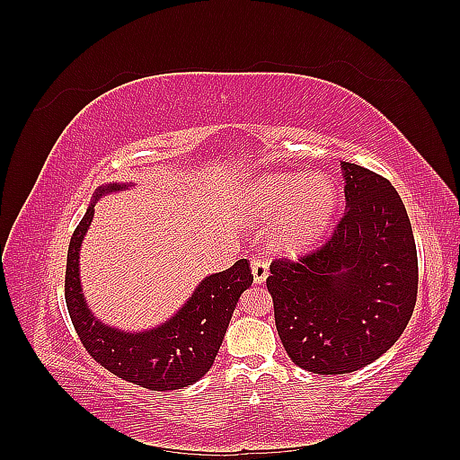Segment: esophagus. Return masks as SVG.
Wrapping results in <instances>:
<instances>
[{"instance_id":"esophagus-1","label":"esophagus","mask_w":460,"mask_h":460,"mask_svg":"<svg viewBox=\"0 0 460 460\" xmlns=\"http://www.w3.org/2000/svg\"><path fill=\"white\" fill-rule=\"evenodd\" d=\"M252 272H253L255 284H262L269 276V261L262 257H253L252 259Z\"/></svg>"}]
</instances>
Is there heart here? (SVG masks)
I'll return each instance as SVG.
<instances>
[{
	"instance_id": "b5f03b06",
	"label": "heart",
	"mask_w": 460,
	"mask_h": 460,
	"mask_svg": "<svg viewBox=\"0 0 460 460\" xmlns=\"http://www.w3.org/2000/svg\"><path fill=\"white\" fill-rule=\"evenodd\" d=\"M253 201L264 218L282 220L274 242L282 249H296L326 228L338 193L326 176L276 174L253 188Z\"/></svg>"
}]
</instances>
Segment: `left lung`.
I'll return each mask as SVG.
<instances>
[{"instance_id": "left-lung-1", "label": "left lung", "mask_w": 460, "mask_h": 460, "mask_svg": "<svg viewBox=\"0 0 460 460\" xmlns=\"http://www.w3.org/2000/svg\"><path fill=\"white\" fill-rule=\"evenodd\" d=\"M341 166L347 208L330 238L296 261H272L267 278L284 349L323 376L382 357L407 328L419 294V257L399 193L365 166Z\"/></svg>"}]
</instances>
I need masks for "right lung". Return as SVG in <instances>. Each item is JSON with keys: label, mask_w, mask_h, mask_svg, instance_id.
Wrapping results in <instances>:
<instances>
[{"label": "right lung", "mask_w": 460, "mask_h": 460, "mask_svg": "<svg viewBox=\"0 0 460 460\" xmlns=\"http://www.w3.org/2000/svg\"><path fill=\"white\" fill-rule=\"evenodd\" d=\"M122 188L127 186H103L93 198ZM92 218L93 203L68 243L65 270L66 309L88 355L119 378L151 392H171L198 382L213 367L235 303L253 282L249 261L240 259L228 270L205 278L196 294L166 324L142 333L119 332L95 320L82 296L78 252Z\"/></svg>", "instance_id": "obj_1"}]
</instances>
